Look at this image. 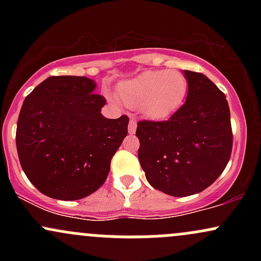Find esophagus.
Returning a JSON list of instances; mask_svg holds the SVG:
<instances>
[{"label":"esophagus","mask_w":261,"mask_h":261,"mask_svg":"<svg viewBox=\"0 0 261 261\" xmlns=\"http://www.w3.org/2000/svg\"><path fill=\"white\" fill-rule=\"evenodd\" d=\"M137 127V121L135 119H130V122H128V134L134 135L135 131H136Z\"/></svg>","instance_id":"obj_1"}]
</instances>
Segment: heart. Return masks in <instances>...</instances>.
<instances>
[{"mask_svg":"<svg viewBox=\"0 0 261 261\" xmlns=\"http://www.w3.org/2000/svg\"><path fill=\"white\" fill-rule=\"evenodd\" d=\"M188 79L179 71H146L119 87L121 100L152 120H163L181 107L188 94Z\"/></svg>","mask_w":261,"mask_h":261,"instance_id":"b5f03b06","label":"heart"}]
</instances>
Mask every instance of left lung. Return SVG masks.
I'll use <instances>...</instances> for the list:
<instances>
[{
    "label": "left lung",
    "instance_id": "left-lung-1",
    "mask_svg": "<svg viewBox=\"0 0 261 261\" xmlns=\"http://www.w3.org/2000/svg\"><path fill=\"white\" fill-rule=\"evenodd\" d=\"M187 100L166 121L137 122L139 161L146 179L170 196L208 188L228 163L232 127L226 95L205 74L184 70Z\"/></svg>",
    "mask_w": 261,
    "mask_h": 261
}]
</instances>
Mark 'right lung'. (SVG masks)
I'll use <instances>...</instances> for the list:
<instances>
[{
    "instance_id": "obj_1",
    "label": "right lung",
    "mask_w": 261,
    "mask_h": 261,
    "mask_svg": "<svg viewBox=\"0 0 261 261\" xmlns=\"http://www.w3.org/2000/svg\"><path fill=\"white\" fill-rule=\"evenodd\" d=\"M97 83L79 76H51L25 97L16 143L29 181L56 200H80L106 181L110 161L127 136L128 118L101 115L106 98Z\"/></svg>"
}]
</instances>
